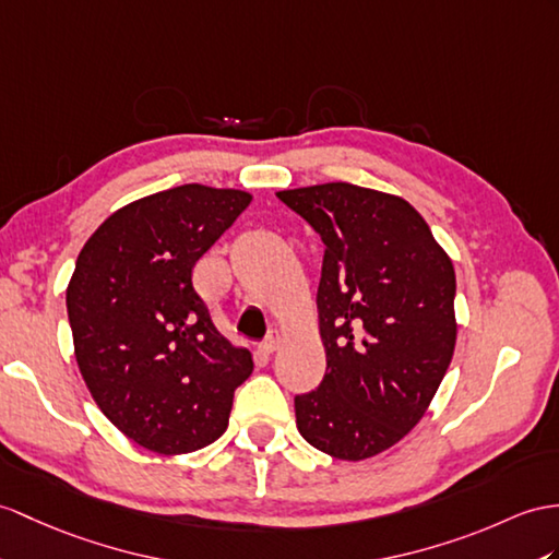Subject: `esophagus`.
<instances>
[{
	"instance_id": "34e87169",
	"label": "esophagus",
	"mask_w": 559,
	"mask_h": 559,
	"mask_svg": "<svg viewBox=\"0 0 559 559\" xmlns=\"http://www.w3.org/2000/svg\"><path fill=\"white\" fill-rule=\"evenodd\" d=\"M280 344H282V334H280V332H270V334L263 338L261 353H265V356H270V353H275V350L280 348Z\"/></svg>"
}]
</instances>
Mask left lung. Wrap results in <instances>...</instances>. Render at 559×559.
<instances>
[{"instance_id": "obj_1", "label": "left lung", "mask_w": 559, "mask_h": 559, "mask_svg": "<svg viewBox=\"0 0 559 559\" xmlns=\"http://www.w3.org/2000/svg\"><path fill=\"white\" fill-rule=\"evenodd\" d=\"M324 243L318 287L326 372L294 399L318 451L365 460L411 431L455 348V270L411 203L348 182L277 192Z\"/></svg>"}]
</instances>
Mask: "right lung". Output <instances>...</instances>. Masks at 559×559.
<instances>
[{
	"label": "right lung",
	"mask_w": 559,
	"mask_h": 559,
	"mask_svg": "<svg viewBox=\"0 0 559 559\" xmlns=\"http://www.w3.org/2000/svg\"><path fill=\"white\" fill-rule=\"evenodd\" d=\"M251 194L182 185L116 211L75 261L66 292L75 360L99 411L163 455L223 437L251 353L215 330L192 270Z\"/></svg>",
	"instance_id": "add662e5"
}]
</instances>
